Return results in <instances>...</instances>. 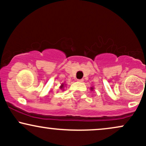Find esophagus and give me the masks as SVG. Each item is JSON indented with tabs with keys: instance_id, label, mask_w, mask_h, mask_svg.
<instances>
[{
	"instance_id": "1",
	"label": "esophagus",
	"mask_w": 146,
	"mask_h": 146,
	"mask_svg": "<svg viewBox=\"0 0 146 146\" xmlns=\"http://www.w3.org/2000/svg\"><path fill=\"white\" fill-rule=\"evenodd\" d=\"M78 82H83L84 80H78Z\"/></svg>"
}]
</instances>
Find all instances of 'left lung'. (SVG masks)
I'll list each match as a JSON object with an SVG mask.
<instances>
[{
    "instance_id": "8db88e82",
    "label": "left lung",
    "mask_w": 146,
    "mask_h": 146,
    "mask_svg": "<svg viewBox=\"0 0 146 146\" xmlns=\"http://www.w3.org/2000/svg\"><path fill=\"white\" fill-rule=\"evenodd\" d=\"M93 88H91V90H93Z\"/></svg>"
}]
</instances>
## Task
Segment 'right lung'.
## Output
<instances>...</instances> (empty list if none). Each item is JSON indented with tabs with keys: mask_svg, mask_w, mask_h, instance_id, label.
Wrapping results in <instances>:
<instances>
[{
	"mask_svg": "<svg viewBox=\"0 0 146 146\" xmlns=\"http://www.w3.org/2000/svg\"><path fill=\"white\" fill-rule=\"evenodd\" d=\"M63 87H64V84H62V85L60 86V88H61V89H62Z\"/></svg>",
	"mask_w": 146,
	"mask_h": 146,
	"instance_id": "right-lung-1",
	"label": "right lung"
}]
</instances>
